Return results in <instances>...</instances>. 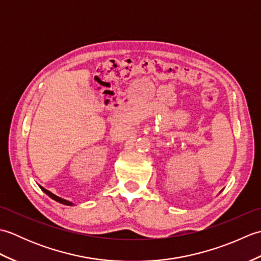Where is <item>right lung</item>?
<instances>
[{"label": "right lung", "instance_id": "add662e5", "mask_svg": "<svg viewBox=\"0 0 261 261\" xmlns=\"http://www.w3.org/2000/svg\"><path fill=\"white\" fill-rule=\"evenodd\" d=\"M39 187H40L41 191H42L43 193H46L49 197H51V198L54 199V201H56V202H58V203H60V204H64V205H68V206H73V205H74L73 202L67 201V199H65V198H62V197H59V196H57V195H55V194L51 193L50 191L46 190L45 187H42V186H40V185H39Z\"/></svg>", "mask_w": 261, "mask_h": 261}]
</instances>
